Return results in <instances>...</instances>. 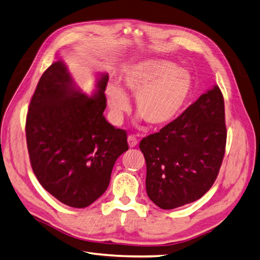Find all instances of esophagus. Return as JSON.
I'll return each instance as SVG.
<instances>
[{"label":"esophagus","instance_id":"obj_1","mask_svg":"<svg viewBox=\"0 0 260 260\" xmlns=\"http://www.w3.org/2000/svg\"><path fill=\"white\" fill-rule=\"evenodd\" d=\"M127 143H128L129 147L133 148V147H135V146L138 144V139H137V137L135 135H129L127 137Z\"/></svg>","mask_w":260,"mask_h":260}]
</instances>
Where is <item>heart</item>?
Wrapping results in <instances>:
<instances>
[{"label":"heart","mask_w":260,"mask_h":260,"mask_svg":"<svg viewBox=\"0 0 260 260\" xmlns=\"http://www.w3.org/2000/svg\"><path fill=\"white\" fill-rule=\"evenodd\" d=\"M124 90L135 96L136 111L150 127L159 128L180 114L191 91V78L184 69L164 59H146L124 75ZM106 99L115 121L129 110V100L122 88L110 83Z\"/></svg>","instance_id":"heart-1"}]
</instances>
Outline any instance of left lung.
<instances>
[{
	"instance_id": "obj_1",
	"label": "left lung",
	"mask_w": 260,
	"mask_h": 260,
	"mask_svg": "<svg viewBox=\"0 0 260 260\" xmlns=\"http://www.w3.org/2000/svg\"><path fill=\"white\" fill-rule=\"evenodd\" d=\"M226 134L224 99L214 85L174 122L142 139L148 198L164 210L202 198L217 178Z\"/></svg>"
}]
</instances>
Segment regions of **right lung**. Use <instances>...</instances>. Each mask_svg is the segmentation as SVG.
I'll list each match as a JSON object with an SVG mask.
<instances>
[{
  "label": "right lung",
  "instance_id": "add662e5",
  "mask_svg": "<svg viewBox=\"0 0 260 260\" xmlns=\"http://www.w3.org/2000/svg\"><path fill=\"white\" fill-rule=\"evenodd\" d=\"M108 81L101 75L89 96L57 61L30 100L25 129L32 171L46 191L71 208H86L104 193L116 159L128 149L126 132L103 115Z\"/></svg>",
  "mask_w": 260,
  "mask_h": 260
}]
</instances>
